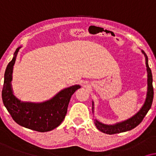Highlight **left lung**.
<instances>
[{
  "mask_svg": "<svg viewBox=\"0 0 156 156\" xmlns=\"http://www.w3.org/2000/svg\"><path fill=\"white\" fill-rule=\"evenodd\" d=\"M142 51V53L144 54L145 57H146V64L147 68V73H148V90H147L146 101H145L144 104H143L140 111L136 115H134L133 117L129 118V119L120 122V123L113 124V125H107V124L101 123V122H100L97 119H94V124L95 127L99 130H101V132L104 133L112 135L128 131V130L133 129L134 128L138 126L142 122L143 119L151 108L153 100V94H154L153 87V76L151 70L148 66V56H147V55L144 51ZM92 111L93 113L94 112V103H93V101L92 103Z\"/></svg>",
  "mask_w": 156,
  "mask_h": 156,
  "instance_id": "1",
  "label": "left lung"
}]
</instances>
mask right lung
I'll return each instance as SVG.
<instances>
[{"label":"right lung","instance_id":"obj_1","mask_svg":"<svg viewBox=\"0 0 156 156\" xmlns=\"http://www.w3.org/2000/svg\"><path fill=\"white\" fill-rule=\"evenodd\" d=\"M20 48L16 49L4 74L2 90L3 104L18 125L38 132L50 131L63 122L67 113L70 98L80 86L75 85L61 90L51 99L42 103L21 101L14 95L11 87L13 66Z\"/></svg>","mask_w":156,"mask_h":156}]
</instances>
